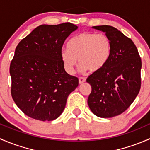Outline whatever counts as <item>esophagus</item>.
<instances>
[{
  "label": "esophagus",
  "mask_w": 150,
  "mask_h": 150,
  "mask_svg": "<svg viewBox=\"0 0 150 150\" xmlns=\"http://www.w3.org/2000/svg\"><path fill=\"white\" fill-rule=\"evenodd\" d=\"M86 81V79L84 78V77H79V84H82V83L85 82Z\"/></svg>",
  "instance_id": "obj_1"
}]
</instances>
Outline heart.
<instances>
[{
	"label": "heart",
	"instance_id": "1",
	"mask_svg": "<svg viewBox=\"0 0 150 150\" xmlns=\"http://www.w3.org/2000/svg\"><path fill=\"white\" fill-rule=\"evenodd\" d=\"M112 43L105 34L81 32L74 36L68 42V48L61 51V58L67 73L72 74L77 62L79 70L97 71L101 69L110 58Z\"/></svg>",
	"mask_w": 150,
	"mask_h": 150
}]
</instances>
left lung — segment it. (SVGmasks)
<instances>
[{
  "label": "left lung",
  "mask_w": 150,
  "mask_h": 150,
  "mask_svg": "<svg viewBox=\"0 0 150 150\" xmlns=\"http://www.w3.org/2000/svg\"><path fill=\"white\" fill-rule=\"evenodd\" d=\"M92 28L110 39V58L86 79L92 87L88 98L91 111L100 118H112L124 112L137 98L141 87L142 61L130 38L111 26Z\"/></svg>",
  "instance_id": "left-lung-1"
}]
</instances>
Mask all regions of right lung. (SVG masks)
Returning <instances> with one entry per match:
<instances>
[{
  "instance_id": "right-lung-1",
  "label": "right lung",
  "mask_w": 150,
  "mask_h": 150,
  "mask_svg": "<svg viewBox=\"0 0 150 150\" xmlns=\"http://www.w3.org/2000/svg\"><path fill=\"white\" fill-rule=\"evenodd\" d=\"M78 29L66 22L42 24L21 40L10 65L11 96L27 116L42 121L61 115L77 77L66 73L61 51L66 38Z\"/></svg>"
}]
</instances>
